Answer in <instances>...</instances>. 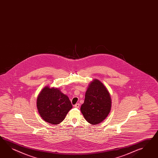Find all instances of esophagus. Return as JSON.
<instances>
[{
	"instance_id": "esophagus-1",
	"label": "esophagus",
	"mask_w": 158,
	"mask_h": 158,
	"mask_svg": "<svg viewBox=\"0 0 158 158\" xmlns=\"http://www.w3.org/2000/svg\"><path fill=\"white\" fill-rule=\"evenodd\" d=\"M74 107L76 108H79L80 107V104L79 103H77V104H75Z\"/></svg>"
}]
</instances>
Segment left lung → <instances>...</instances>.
Instances as JSON below:
<instances>
[{"instance_id": "obj_1", "label": "left lung", "mask_w": 158, "mask_h": 158, "mask_svg": "<svg viewBox=\"0 0 158 158\" xmlns=\"http://www.w3.org/2000/svg\"><path fill=\"white\" fill-rule=\"evenodd\" d=\"M111 107V99L107 89L101 81L94 79L89 85L81 106L85 119L91 124L100 123L109 114Z\"/></svg>"}]
</instances>
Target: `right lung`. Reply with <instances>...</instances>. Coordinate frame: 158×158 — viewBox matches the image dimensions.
<instances>
[{"label":"right lung","instance_id":"obj_1","mask_svg":"<svg viewBox=\"0 0 158 158\" xmlns=\"http://www.w3.org/2000/svg\"><path fill=\"white\" fill-rule=\"evenodd\" d=\"M37 108L40 116L46 122L58 124L65 118L73 106L68 96L58 89L46 87L37 99Z\"/></svg>","mask_w":158,"mask_h":158}]
</instances>
